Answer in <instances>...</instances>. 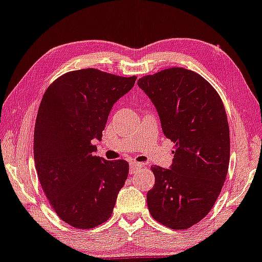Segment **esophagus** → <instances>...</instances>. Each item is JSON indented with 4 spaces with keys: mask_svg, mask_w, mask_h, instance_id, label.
<instances>
[{
    "mask_svg": "<svg viewBox=\"0 0 262 262\" xmlns=\"http://www.w3.org/2000/svg\"><path fill=\"white\" fill-rule=\"evenodd\" d=\"M129 167H130V169H129V173L134 174L135 171H137V169H139V168L144 167V164H142V163H138V162H132V163L129 164Z\"/></svg>",
    "mask_w": 262,
    "mask_h": 262,
    "instance_id": "esophagus-1",
    "label": "esophagus"
}]
</instances>
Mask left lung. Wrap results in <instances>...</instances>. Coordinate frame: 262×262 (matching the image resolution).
I'll use <instances>...</instances> for the list:
<instances>
[{
    "mask_svg": "<svg viewBox=\"0 0 262 262\" xmlns=\"http://www.w3.org/2000/svg\"><path fill=\"white\" fill-rule=\"evenodd\" d=\"M160 116L165 138L174 142L169 169L152 165L147 192L152 217L173 230H186L209 213L230 163V129L221 98L196 72L170 68L138 81Z\"/></svg>",
    "mask_w": 262,
    "mask_h": 262,
    "instance_id": "obj_1",
    "label": "left lung"
}]
</instances>
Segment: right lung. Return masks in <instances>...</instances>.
Instances as JSON below:
<instances>
[{"label": "right lung", "instance_id": "obj_1", "mask_svg": "<svg viewBox=\"0 0 262 262\" xmlns=\"http://www.w3.org/2000/svg\"><path fill=\"white\" fill-rule=\"evenodd\" d=\"M135 79L97 69L71 71L49 85L39 104L34 134L39 183L58 216L76 228L105 223L128 178V162L95 156L93 140H101L112 106Z\"/></svg>", "mask_w": 262, "mask_h": 262}]
</instances>
